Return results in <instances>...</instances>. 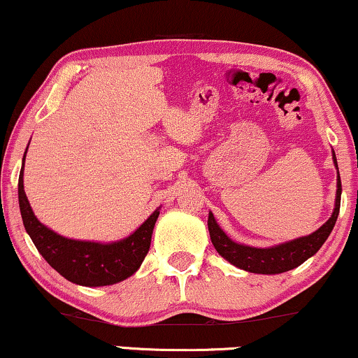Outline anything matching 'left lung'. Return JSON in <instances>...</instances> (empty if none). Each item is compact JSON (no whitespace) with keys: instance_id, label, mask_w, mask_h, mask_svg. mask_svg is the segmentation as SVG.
<instances>
[{"instance_id":"1","label":"left lung","mask_w":358,"mask_h":358,"mask_svg":"<svg viewBox=\"0 0 358 358\" xmlns=\"http://www.w3.org/2000/svg\"><path fill=\"white\" fill-rule=\"evenodd\" d=\"M332 161L337 169V190H336V203L334 212H332L331 218L317 228L315 233L308 234V236H301L292 241L275 244L271 248H252L246 246V244H239L233 241L231 238L227 236V233L220 228V224L215 220L213 213L208 212V231L210 239H212L215 249L220 256L227 259L229 264L234 267L243 268L246 272L252 273H264V275H275V273L288 272L292 268L301 266L306 259L315 256L320 251L326 239L334 228L337 222V215H339L341 208V176L339 168H337L336 153L332 151Z\"/></svg>"}]
</instances>
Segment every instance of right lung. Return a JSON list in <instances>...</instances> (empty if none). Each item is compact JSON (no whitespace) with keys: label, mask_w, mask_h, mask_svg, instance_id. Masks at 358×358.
<instances>
[{"label":"right lung","mask_w":358,"mask_h":358,"mask_svg":"<svg viewBox=\"0 0 358 358\" xmlns=\"http://www.w3.org/2000/svg\"><path fill=\"white\" fill-rule=\"evenodd\" d=\"M24 161L19 174V208L22 223L42 257L66 280L83 287L114 285L138 271L150 251L151 234L159 217L156 208L130 236L120 241L96 243L65 238L37 220L24 192Z\"/></svg>","instance_id":"obj_1"}]
</instances>
